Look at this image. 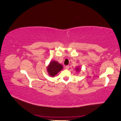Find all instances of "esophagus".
Wrapping results in <instances>:
<instances>
[{
	"label": "esophagus",
	"mask_w": 121,
	"mask_h": 121,
	"mask_svg": "<svg viewBox=\"0 0 121 121\" xmlns=\"http://www.w3.org/2000/svg\"><path fill=\"white\" fill-rule=\"evenodd\" d=\"M65 69H69V65H66V66L65 67Z\"/></svg>",
	"instance_id": "obj_1"
}]
</instances>
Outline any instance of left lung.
Masks as SVG:
<instances>
[{
    "mask_svg": "<svg viewBox=\"0 0 121 121\" xmlns=\"http://www.w3.org/2000/svg\"><path fill=\"white\" fill-rule=\"evenodd\" d=\"M75 70H76V71H77V72H80V71H81V69H80V67L78 66L75 68Z\"/></svg>",
    "mask_w": 121,
    "mask_h": 121,
    "instance_id": "left-lung-1",
    "label": "left lung"
}]
</instances>
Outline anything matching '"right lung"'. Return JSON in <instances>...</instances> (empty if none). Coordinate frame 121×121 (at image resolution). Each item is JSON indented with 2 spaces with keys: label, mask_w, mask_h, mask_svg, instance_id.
<instances>
[{
  "label": "right lung",
  "mask_w": 121,
  "mask_h": 121,
  "mask_svg": "<svg viewBox=\"0 0 121 121\" xmlns=\"http://www.w3.org/2000/svg\"><path fill=\"white\" fill-rule=\"evenodd\" d=\"M63 69L61 64L58 63L57 61L52 60L50 62L47 67V71L49 76L54 77Z\"/></svg>",
  "instance_id": "obj_1"
}]
</instances>
